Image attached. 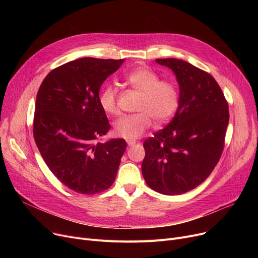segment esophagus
<instances>
[{
  "label": "esophagus",
  "mask_w": 258,
  "mask_h": 258,
  "mask_svg": "<svg viewBox=\"0 0 258 258\" xmlns=\"http://www.w3.org/2000/svg\"><path fill=\"white\" fill-rule=\"evenodd\" d=\"M136 143H137V142L135 141V140H127V145H128V146H134Z\"/></svg>",
  "instance_id": "1"
}]
</instances>
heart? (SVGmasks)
Masks as SVG:
<instances>
[{
    "label": "heart",
    "instance_id": "1",
    "mask_svg": "<svg viewBox=\"0 0 258 258\" xmlns=\"http://www.w3.org/2000/svg\"><path fill=\"white\" fill-rule=\"evenodd\" d=\"M125 83L141 94L136 110L138 113L127 115L115 122V133L126 140H136L151 127L153 119L156 123L168 121L179 106L180 95L175 84L160 76L148 68H138L124 76ZM118 95L111 84L104 85L98 95L102 111L108 115H117Z\"/></svg>",
    "mask_w": 258,
    "mask_h": 258
}]
</instances>
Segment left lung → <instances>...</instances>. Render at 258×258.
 Listing matches in <instances>:
<instances>
[{"mask_svg":"<svg viewBox=\"0 0 258 258\" xmlns=\"http://www.w3.org/2000/svg\"><path fill=\"white\" fill-rule=\"evenodd\" d=\"M177 76L179 107L163 130L144 141L142 174L155 191L185 194L204 182L224 151L228 102L209 73L182 59L157 58Z\"/></svg>","mask_w":258,"mask_h":258,"instance_id":"left-lung-1","label":"left lung"}]
</instances>
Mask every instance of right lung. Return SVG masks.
Instances as JSON below:
<instances>
[{
	"instance_id": "add662e5",
	"label": "right lung",
	"mask_w": 258,
	"mask_h": 258,
	"mask_svg": "<svg viewBox=\"0 0 258 258\" xmlns=\"http://www.w3.org/2000/svg\"><path fill=\"white\" fill-rule=\"evenodd\" d=\"M123 59L78 58L53 69L35 101L33 137L59 182L81 195L99 194L116 179L124 139L97 142L111 128L98 102L103 81Z\"/></svg>"
}]
</instances>
